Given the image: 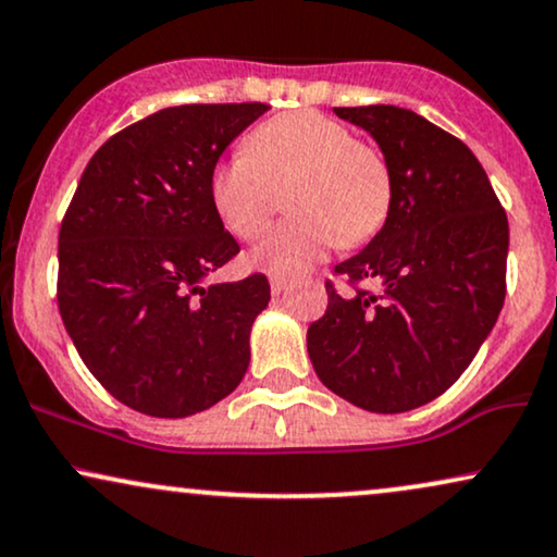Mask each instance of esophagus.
<instances>
[{"label": "esophagus", "instance_id": "obj_1", "mask_svg": "<svg viewBox=\"0 0 557 557\" xmlns=\"http://www.w3.org/2000/svg\"><path fill=\"white\" fill-rule=\"evenodd\" d=\"M289 281L286 278H281V276H271V292H273V297H284L286 292H289Z\"/></svg>", "mask_w": 557, "mask_h": 557}]
</instances>
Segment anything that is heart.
<instances>
[{
    "label": "heart",
    "mask_w": 557,
    "mask_h": 557,
    "mask_svg": "<svg viewBox=\"0 0 557 557\" xmlns=\"http://www.w3.org/2000/svg\"><path fill=\"white\" fill-rule=\"evenodd\" d=\"M289 185L286 209L294 219L250 252L252 265L281 278L307 273L335 245L369 243L393 206L384 157L318 111L281 113L252 128L243 149L214 164L209 196L226 232L256 239L271 222L276 190Z\"/></svg>",
    "instance_id": "1"
}]
</instances>
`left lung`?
Returning a JSON list of instances; mask_svg holds the SVG:
<instances>
[{
  "mask_svg": "<svg viewBox=\"0 0 557 557\" xmlns=\"http://www.w3.org/2000/svg\"><path fill=\"white\" fill-rule=\"evenodd\" d=\"M372 134L393 175V206L372 243L335 265L380 294L341 297L307 331L327 389L372 413H405L459 380L506 297L509 222L478 157L408 108H333Z\"/></svg>",
  "mask_w": 557,
  "mask_h": 557,
  "instance_id": "obj_1",
  "label": "left lung"
}]
</instances>
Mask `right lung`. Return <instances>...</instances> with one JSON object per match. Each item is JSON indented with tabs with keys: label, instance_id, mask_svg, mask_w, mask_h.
Instances as JSON below:
<instances>
[{
	"label": "right lung",
	"instance_id": "obj_1",
	"mask_svg": "<svg viewBox=\"0 0 557 557\" xmlns=\"http://www.w3.org/2000/svg\"><path fill=\"white\" fill-rule=\"evenodd\" d=\"M263 102L175 106L111 136L59 232V312L102 387L154 418L201 413L243 382L263 273L206 278L239 252L209 177Z\"/></svg>",
	"mask_w": 557,
	"mask_h": 557
}]
</instances>
